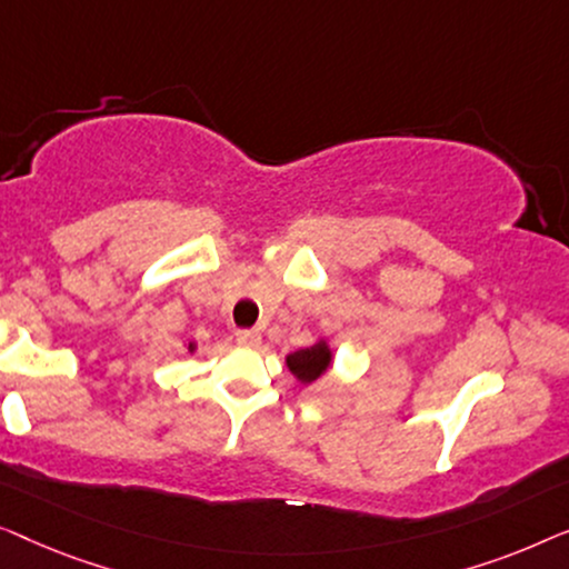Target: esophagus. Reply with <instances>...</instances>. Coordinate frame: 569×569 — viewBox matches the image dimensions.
I'll list each match as a JSON object with an SVG mask.
<instances>
[{
    "mask_svg": "<svg viewBox=\"0 0 569 569\" xmlns=\"http://www.w3.org/2000/svg\"><path fill=\"white\" fill-rule=\"evenodd\" d=\"M237 342L242 348H258L262 342V335L258 330H239L237 332Z\"/></svg>",
    "mask_w": 569,
    "mask_h": 569,
    "instance_id": "esophagus-1",
    "label": "esophagus"
}]
</instances>
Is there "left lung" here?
Listing matches in <instances>:
<instances>
[{
  "instance_id": "1",
  "label": "left lung",
  "mask_w": 569,
  "mask_h": 569,
  "mask_svg": "<svg viewBox=\"0 0 569 569\" xmlns=\"http://www.w3.org/2000/svg\"><path fill=\"white\" fill-rule=\"evenodd\" d=\"M332 361L335 350L327 338H317L309 348H301L296 350V353L286 356L288 371H291L293 379L303 383V387H309V383H315L322 379V376L330 373Z\"/></svg>"
}]
</instances>
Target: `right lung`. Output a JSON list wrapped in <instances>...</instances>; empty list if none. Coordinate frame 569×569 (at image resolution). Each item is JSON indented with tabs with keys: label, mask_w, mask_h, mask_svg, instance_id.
Listing matches in <instances>:
<instances>
[{
	"label": "right lung",
	"mask_w": 569,
	"mask_h": 569,
	"mask_svg": "<svg viewBox=\"0 0 569 569\" xmlns=\"http://www.w3.org/2000/svg\"><path fill=\"white\" fill-rule=\"evenodd\" d=\"M186 348H188V353L193 356L196 350H198V340H188V342H186Z\"/></svg>",
	"instance_id": "1"
}]
</instances>
